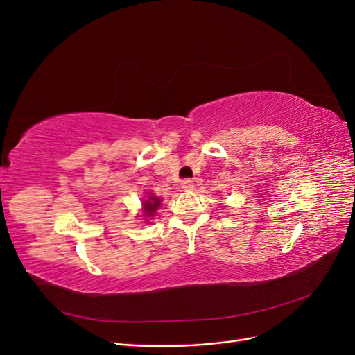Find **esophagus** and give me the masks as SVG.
Segmentation results:
<instances>
[{
    "mask_svg": "<svg viewBox=\"0 0 355 355\" xmlns=\"http://www.w3.org/2000/svg\"><path fill=\"white\" fill-rule=\"evenodd\" d=\"M182 188H184L185 191H192L194 189V182H192L191 179H185L184 182H182Z\"/></svg>",
    "mask_w": 355,
    "mask_h": 355,
    "instance_id": "34e87169",
    "label": "esophagus"
}]
</instances>
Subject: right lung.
I'll use <instances>...</instances> for the list:
<instances>
[{
  "label": "right lung",
  "instance_id": "right-lung-1",
  "mask_svg": "<svg viewBox=\"0 0 355 355\" xmlns=\"http://www.w3.org/2000/svg\"><path fill=\"white\" fill-rule=\"evenodd\" d=\"M144 206V216L146 218H153L155 211L159 209L161 206V198L151 194V192H148V198L142 202Z\"/></svg>",
  "mask_w": 355,
  "mask_h": 355
}]
</instances>
